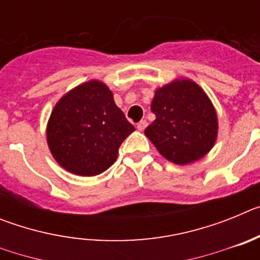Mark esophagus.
I'll return each mask as SVG.
<instances>
[{"mask_svg": "<svg viewBox=\"0 0 260 260\" xmlns=\"http://www.w3.org/2000/svg\"><path fill=\"white\" fill-rule=\"evenodd\" d=\"M147 127V121L146 119H142V121H139V122L137 123V128L139 130V132H143L144 128Z\"/></svg>", "mask_w": 260, "mask_h": 260, "instance_id": "esophagus-1", "label": "esophagus"}]
</instances>
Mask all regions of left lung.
I'll return each mask as SVG.
<instances>
[{
	"label": "left lung",
	"mask_w": 260,
	"mask_h": 260,
	"mask_svg": "<svg viewBox=\"0 0 260 260\" xmlns=\"http://www.w3.org/2000/svg\"><path fill=\"white\" fill-rule=\"evenodd\" d=\"M151 110L156 119L144 134L168 161L191 164L215 146L219 132L216 109L194 80L174 79L156 88Z\"/></svg>",
	"instance_id": "obj_1"
}]
</instances>
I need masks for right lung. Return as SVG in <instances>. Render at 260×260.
<instances>
[{"mask_svg":"<svg viewBox=\"0 0 260 260\" xmlns=\"http://www.w3.org/2000/svg\"><path fill=\"white\" fill-rule=\"evenodd\" d=\"M135 128L102 80L74 87L53 108L47 125L49 151L65 171L92 177L113 164L118 148Z\"/></svg>","mask_w":260,"mask_h":260,"instance_id":"right-lung-1","label":"right lung"}]
</instances>
